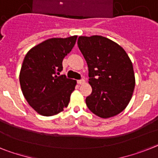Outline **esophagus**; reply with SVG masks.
<instances>
[{"label": "esophagus", "mask_w": 158, "mask_h": 158, "mask_svg": "<svg viewBox=\"0 0 158 158\" xmlns=\"http://www.w3.org/2000/svg\"><path fill=\"white\" fill-rule=\"evenodd\" d=\"M77 83H79V85H82V84H84V83H85V80H84V79H80V80H78Z\"/></svg>", "instance_id": "34e87169"}]
</instances>
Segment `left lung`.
Wrapping results in <instances>:
<instances>
[{"mask_svg": "<svg viewBox=\"0 0 158 158\" xmlns=\"http://www.w3.org/2000/svg\"><path fill=\"white\" fill-rule=\"evenodd\" d=\"M78 46L87 63L92 91L86 104L99 117L115 116L132 99L135 75L129 57L116 42L99 35L80 36Z\"/></svg>", "mask_w": 158, "mask_h": 158, "instance_id": "1", "label": "left lung"}]
</instances>
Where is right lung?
I'll return each mask as SVG.
<instances>
[{"label":"right lung","mask_w":158,"mask_h":158,"mask_svg":"<svg viewBox=\"0 0 158 158\" xmlns=\"http://www.w3.org/2000/svg\"><path fill=\"white\" fill-rule=\"evenodd\" d=\"M76 39V35L49 38L30 49L24 59L19 75L22 94L42 116H54L68 106L77 82L58 75Z\"/></svg>","instance_id":"right-lung-1"}]
</instances>
